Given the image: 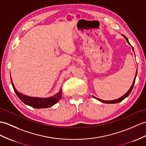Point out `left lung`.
<instances>
[{
  "label": "left lung",
  "instance_id": "obj_1",
  "mask_svg": "<svg viewBox=\"0 0 146 146\" xmlns=\"http://www.w3.org/2000/svg\"><path fill=\"white\" fill-rule=\"evenodd\" d=\"M123 36H124V38H125V39H126V40L127 41V42H128V44H130V43H129V41H128V40H127V38L124 36V35H123ZM131 45V44H130ZM131 48H132V49H133V51H134V49H133V46H131ZM136 76H137V70H136V76H135V77H134V81H133V84H132V85H131V87H130V88L129 89V90L127 91L126 93L124 94V95H123L122 97H121L120 98H118V99H116V100H110V101H106V100H100V99H99V98H96V97H94V98H95V99H97V100H99L100 102H103V103H105V104H117V103H119V102H121V101H123L124 98H126L127 96H128L129 94H130V93L131 92V91H132V90H133V87H134V83H135V80H136Z\"/></svg>",
  "mask_w": 146,
  "mask_h": 146
}]
</instances>
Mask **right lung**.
I'll return each mask as SVG.
<instances>
[{
  "label": "right lung",
  "mask_w": 146,
  "mask_h": 146,
  "mask_svg": "<svg viewBox=\"0 0 146 146\" xmlns=\"http://www.w3.org/2000/svg\"><path fill=\"white\" fill-rule=\"evenodd\" d=\"M11 82L13 90L15 91L17 95L18 96L20 100L23 102L25 104L29 105L31 107L35 108H49L51 106L55 105L56 103H58L59 100L61 99L62 97V90L53 95L52 97L48 98H38V97H32L29 96L25 95L16 90V88L14 87L13 83L12 80V77H10Z\"/></svg>",
  "instance_id": "obj_1"
}]
</instances>
